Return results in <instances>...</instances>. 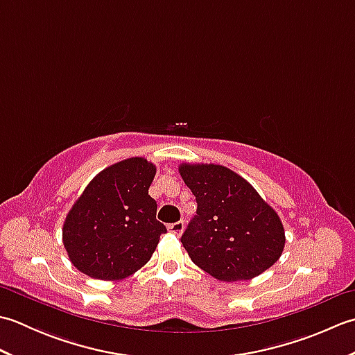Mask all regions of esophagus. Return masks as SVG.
Returning <instances> with one entry per match:
<instances>
[{"instance_id":"esophagus-1","label":"esophagus","mask_w":355,"mask_h":355,"mask_svg":"<svg viewBox=\"0 0 355 355\" xmlns=\"http://www.w3.org/2000/svg\"><path fill=\"white\" fill-rule=\"evenodd\" d=\"M168 229H169L171 233H173V235L180 236L183 233V230H184V223L183 221H177V223H173V224H169Z\"/></svg>"}]
</instances>
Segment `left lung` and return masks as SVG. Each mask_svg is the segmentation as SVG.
<instances>
[{
    "label": "left lung",
    "instance_id": "left-lung-1",
    "mask_svg": "<svg viewBox=\"0 0 355 355\" xmlns=\"http://www.w3.org/2000/svg\"><path fill=\"white\" fill-rule=\"evenodd\" d=\"M178 171L198 206L182 236L195 266L235 282L259 276L281 258V218L247 180L212 163H183Z\"/></svg>",
    "mask_w": 355,
    "mask_h": 355
}]
</instances>
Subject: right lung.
<instances>
[{
    "instance_id": "1",
    "label": "right lung",
    "mask_w": 355,
    "mask_h": 355,
    "mask_svg": "<svg viewBox=\"0 0 355 355\" xmlns=\"http://www.w3.org/2000/svg\"><path fill=\"white\" fill-rule=\"evenodd\" d=\"M155 164L143 157L108 166L88 183L65 218L62 243L82 273L119 281L150 259L164 224L148 193Z\"/></svg>"
}]
</instances>
